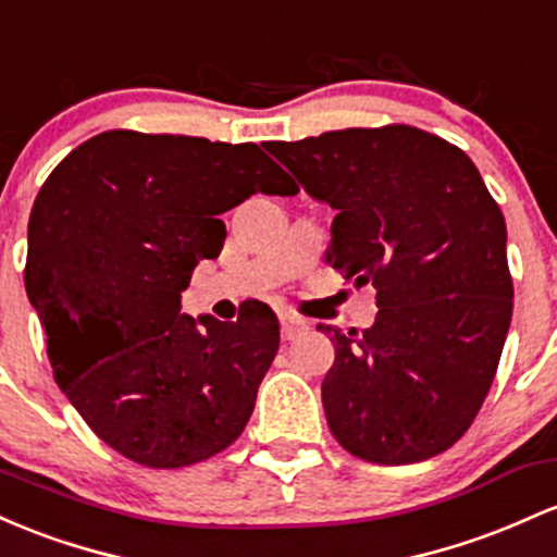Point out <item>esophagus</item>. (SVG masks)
Returning <instances> with one entry per match:
<instances>
[{
	"label": "esophagus",
	"instance_id": "esophagus-1",
	"mask_svg": "<svg viewBox=\"0 0 557 557\" xmlns=\"http://www.w3.org/2000/svg\"><path fill=\"white\" fill-rule=\"evenodd\" d=\"M308 331V323L299 321L295 315H281V339L284 342H292L297 339L299 334H305Z\"/></svg>",
	"mask_w": 557,
	"mask_h": 557
}]
</instances>
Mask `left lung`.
<instances>
[{"mask_svg":"<svg viewBox=\"0 0 557 557\" xmlns=\"http://www.w3.org/2000/svg\"><path fill=\"white\" fill-rule=\"evenodd\" d=\"M336 210L329 265L376 289V323H318L336 345L321 386L334 440L379 466L453 447L495 381L513 315L505 218L455 144L405 123L271 141Z\"/></svg>","mask_w":557,"mask_h":557,"instance_id":"8db88e82","label":"left lung"}]
</instances>
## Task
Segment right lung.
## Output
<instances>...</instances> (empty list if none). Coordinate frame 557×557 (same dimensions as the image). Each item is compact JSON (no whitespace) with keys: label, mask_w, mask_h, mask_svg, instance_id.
Listing matches in <instances>:
<instances>
[{"label":"right lung","mask_w":557,"mask_h":557,"mask_svg":"<svg viewBox=\"0 0 557 557\" xmlns=\"http://www.w3.org/2000/svg\"><path fill=\"white\" fill-rule=\"evenodd\" d=\"M297 186L258 144L115 128L44 181L28 221L26 292L54 381L104 445L147 468L202 463L239 440L278 352V321L181 312L218 215Z\"/></svg>","instance_id":"1"}]
</instances>
